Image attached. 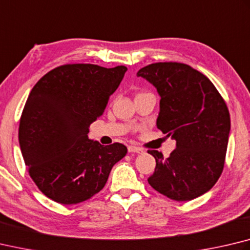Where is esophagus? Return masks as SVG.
<instances>
[{"instance_id": "1", "label": "esophagus", "mask_w": 250, "mask_h": 250, "mask_svg": "<svg viewBox=\"0 0 250 250\" xmlns=\"http://www.w3.org/2000/svg\"><path fill=\"white\" fill-rule=\"evenodd\" d=\"M128 151L130 153H138V154H142L144 152L143 148H141L139 146H133V145H131V146L128 147Z\"/></svg>"}]
</instances>
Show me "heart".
Returning a JSON list of instances; mask_svg holds the SVG:
<instances>
[{"mask_svg":"<svg viewBox=\"0 0 250 250\" xmlns=\"http://www.w3.org/2000/svg\"><path fill=\"white\" fill-rule=\"evenodd\" d=\"M140 94H142V93H140Z\"/></svg>","mask_w":250,"mask_h":250,"instance_id":"obj_1","label":"heart"}]
</instances>
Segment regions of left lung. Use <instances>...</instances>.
Here are the masks:
<instances>
[{"label":"left lung","instance_id":"1","mask_svg":"<svg viewBox=\"0 0 250 250\" xmlns=\"http://www.w3.org/2000/svg\"><path fill=\"white\" fill-rule=\"evenodd\" d=\"M137 75L155 86L161 96L156 125L176 140L169 157L148 151L156 161L148 184L171 200L202 196L223 171L230 130L225 101L206 75L184 63H153Z\"/></svg>","mask_w":250,"mask_h":250}]
</instances>
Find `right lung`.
Returning a JSON list of instances; mask_svg holds the SVG:
<instances>
[{
	"mask_svg": "<svg viewBox=\"0 0 250 250\" xmlns=\"http://www.w3.org/2000/svg\"><path fill=\"white\" fill-rule=\"evenodd\" d=\"M126 70L124 65L64 64L48 72L31 89L18 141L29 176L51 200H88L105 187L112 166L125 156L124 144L102 145L87 134Z\"/></svg>",
	"mask_w": 250,
	"mask_h": 250,
	"instance_id": "add662e5",
	"label": "right lung"
}]
</instances>
